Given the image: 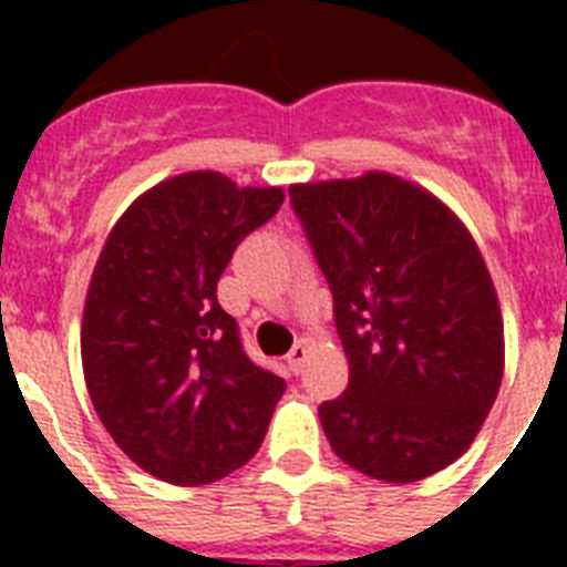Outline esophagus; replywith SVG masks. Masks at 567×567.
<instances>
[{
    "mask_svg": "<svg viewBox=\"0 0 567 567\" xmlns=\"http://www.w3.org/2000/svg\"><path fill=\"white\" fill-rule=\"evenodd\" d=\"M307 358H309V349H307V343H295L292 349H289V354H287V363H289V369H292V372L298 374L300 369H303V363H307Z\"/></svg>",
    "mask_w": 567,
    "mask_h": 567,
    "instance_id": "34e87169",
    "label": "esophagus"
}]
</instances>
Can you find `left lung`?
Instances as JSON below:
<instances>
[{
    "instance_id": "1",
    "label": "left lung",
    "mask_w": 567,
    "mask_h": 567,
    "mask_svg": "<svg viewBox=\"0 0 567 567\" xmlns=\"http://www.w3.org/2000/svg\"><path fill=\"white\" fill-rule=\"evenodd\" d=\"M334 300L349 385L320 403L334 454L417 483L477 437L503 383V315L477 244L432 193L389 173L292 184Z\"/></svg>"
}]
</instances>
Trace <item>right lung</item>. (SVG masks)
Here are the masks:
<instances>
[{
	"mask_svg": "<svg viewBox=\"0 0 567 567\" xmlns=\"http://www.w3.org/2000/svg\"><path fill=\"white\" fill-rule=\"evenodd\" d=\"M280 204V187L175 175L130 204L99 255L82 320L90 400L115 445L164 483L207 485L249 463L287 392L218 303L235 247Z\"/></svg>",
	"mask_w": 567,
	"mask_h": 567,
	"instance_id": "1",
	"label": "right lung"
}]
</instances>
